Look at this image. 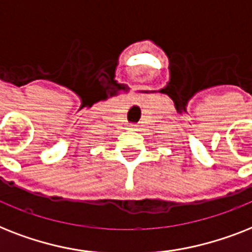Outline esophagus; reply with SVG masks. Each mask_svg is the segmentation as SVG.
<instances>
[{
  "mask_svg": "<svg viewBox=\"0 0 252 252\" xmlns=\"http://www.w3.org/2000/svg\"><path fill=\"white\" fill-rule=\"evenodd\" d=\"M131 128H132V130H136L138 127H136V125H131Z\"/></svg>",
  "mask_w": 252,
  "mask_h": 252,
  "instance_id": "1",
  "label": "esophagus"
}]
</instances>
